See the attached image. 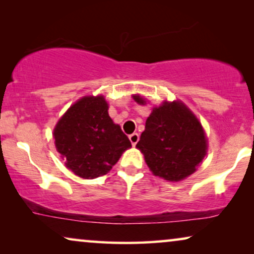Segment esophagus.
Wrapping results in <instances>:
<instances>
[{
	"instance_id": "esophagus-1",
	"label": "esophagus",
	"mask_w": 254,
	"mask_h": 254,
	"mask_svg": "<svg viewBox=\"0 0 254 254\" xmlns=\"http://www.w3.org/2000/svg\"><path fill=\"white\" fill-rule=\"evenodd\" d=\"M138 140H140V136H138L137 133H133L129 135V141L131 142V144L135 145L138 142Z\"/></svg>"
}]
</instances>
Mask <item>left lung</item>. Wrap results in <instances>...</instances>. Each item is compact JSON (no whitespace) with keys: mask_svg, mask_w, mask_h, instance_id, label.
Here are the masks:
<instances>
[{"mask_svg":"<svg viewBox=\"0 0 254 254\" xmlns=\"http://www.w3.org/2000/svg\"><path fill=\"white\" fill-rule=\"evenodd\" d=\"M134 99L144 103L140 96ZM136 147L155 176L179 182L202 162L207 140L199 120L183 103L165 102L148 117Z\"/></svg>","mask_w":254,"mask_h":254,"instance_id":"obj_1","label":"left lung"}]
</instances>
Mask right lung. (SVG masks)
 <instances>
[{
	"mask_svg": "<svg viewBox=\"0 0 254 254\" xmlns=\"http://www.w3.org/2000/svg\"><path fill=\"white\" fill-rule=\"evenodd\" d=\"M107 110L103 96L84 97L70 106L54 129L55 147L65 166L81 178L106 175L121 154L131 147Z\"/></svg>",
	"mask_w": 254,
	"mask_h": 254,
	"instance_id": "obj_1",
	"label": "right lung"
}]
</instances>
